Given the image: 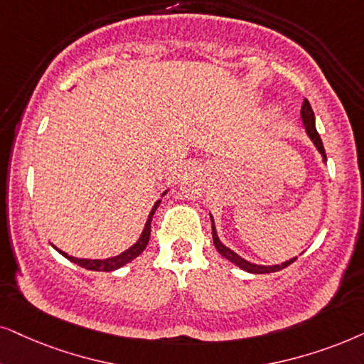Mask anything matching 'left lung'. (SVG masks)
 I'll return each mask as SVG.
<instances>
[{"label": "left lung", "mask_w": 364, "mask_h": 364, "mask_svg": "<svg viewBox=\"0 0 364 364\" xmlns=\"http://www.w3.org/2000/svg\"><path fill=\"white\" fill-rule=\"evenodd\" d=\"M301 116H302V121H304V126H306V131L309 137L312 139V142L316 144V148L319 149V153L323 154V158L326 159V151H324V146H323V141H321L319 134H317L316 131V124H314V110H312L309 100L304 99V102H302V109H301ZM213 222V220H211ZM213 230V243L216 247V250L222 254L225 259H228L230 262H233V264L240 267V269L247 270V272H252V274H270V272H277V270H282L285 267H289L292 264V262H296V259H291L287 262H284L282 265H272V267H265V265H255V264H250V262L243 260L242 257H238L235 252L230 250L228 247H225L222 242L218 240V237H216V232H215V227H211Z\"/></svg>", "instance_id": "1"}]
</instances>
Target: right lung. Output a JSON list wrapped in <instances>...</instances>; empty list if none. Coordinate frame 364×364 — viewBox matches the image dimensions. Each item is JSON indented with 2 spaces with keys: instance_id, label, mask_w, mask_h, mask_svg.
<instances>
[{
  "instance_id": "add662e5",
  "label": "right lung",
  "mask_w": 364,
  "mask_h": 364,
  "mask_svg": "<svg viewBox=\"0 0 364 364\" xmlns=\"http://www.w3.org/2000/svg\"><path fill=\"white\" fill-rule=\"evenodd\" d=\"M158 205H159V201L154 205L153 211H151L149 220H148V223H146L144 232H142V235H141L139 240H137L131 248H127V250L124 252V254H121V255L112 257V259H105V260H85V259H75V257L67 255L65 252H62V250H58V252L63 257H67L68 260H72L73 264L84 267V269H87V270H95V272H110V270H116V269H119V267L126 265L131 260H134L136 257L139 255L142 250H144L146 245H148L149 235H151V218H153V213H154V210L158 208Z\"/></svg>"
}]
</instances>
